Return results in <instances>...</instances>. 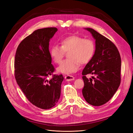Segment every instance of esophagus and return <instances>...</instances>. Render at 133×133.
Returning a JSON list of instances; mask_svg holds the SVG:
<instances>
[{"label":"esophagus","mask_w":133,"mask_h":133,"mask_svg":"<svg viewBox=\"0 0 133 133\" xmlns=\"http://www.w3.org/2000/svg\"><path fill=\"white\" fill-rule=\"evenodd\" d=\"M74 79L75 78L71 75H67L65 76V79H66V81H71L74 80Z\"/></svg>","instance_id":"1"}]
</instances>
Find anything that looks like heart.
<instances>
[{
    "mask_svg": "<svg viewBox=\"0 0 133 133\" xmlns=\"http://www.w3.org/2000/svg\"><path fill=\"white\" fill-rule=\"evenodd\" d=\"M61 46L54 45L50 49V55L55 63H61L65 52L69 58L64 61L57 68L59 72L70 74L79 68L80 63H88L95 51V44L91 39H83L77 35L64 38L61 41Z\"/></svg>",
    "mask_w": 133,
    "mask_h": 133,
    "instance_id": "obj_1",
    "label": "heart"
}]
</instances>
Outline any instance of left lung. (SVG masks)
Here are the masks:
<instances>
[{"label":"left lung","mask_w":133,"mask_h":133,"mask_svg":"<svg viewBox=\"0 0 133 133\" xmlns=\"http://www.w3.org/2000/svg\"><path fill=\"white\" fill-rule=\"evenodd\" d=\"M95 40V50L82 75L84 86V98L92 106H99L107 102L117 91L121 83V59L115 44L109 39L91 28H84ZM91 74V78L85 75Z\"/></svg>","instance_id":"left-lung-1"}]
</instances>
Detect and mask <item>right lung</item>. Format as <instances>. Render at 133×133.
Returning a JSON list of instances; mask_svg holds the SVG:
<instances>
[{
  "mask_svg": "<svg viewBox=\"0 0 133 133\" xmlns=\"http://www.w3.org/2000/svg\"><path fill=\"white\" fill-rule=\"evenodd\" d=\"M58 29L49 27L34 31L22 41L15 57L16 82L31 103L42 109H50L61 96L63 77L54 75L49 42Z\"/></svg>",
  "mask_w": 133,
  "mask_h": 133,
  "instance_id": "right-lung-1",
  "label": "right lung"
}]
</instances>
